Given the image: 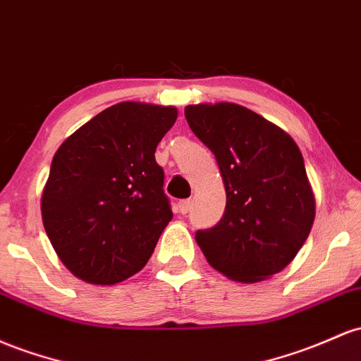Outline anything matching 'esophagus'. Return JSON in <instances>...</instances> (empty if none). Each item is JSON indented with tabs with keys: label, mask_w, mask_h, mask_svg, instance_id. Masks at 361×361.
I'll list each match as a JSON object with an SVG mask.
<instances>
[{
	"label": "esophagus",
	"mask_w": 361,
	"mask_h": 361,
	"mask_svg": "<svg viewBox=\"0 0 361 361\" xmlns=\"http://www.w3.org/2000/svg\"><path fill=\"white\" fill-rule=\"evenodd\" d=\"M178 209H180L181 214H188L190 209H192V200H190V199L180 200V202H178Z\"/></svg>",
	"instance_id": "esophagus-1"
}]
</instances>
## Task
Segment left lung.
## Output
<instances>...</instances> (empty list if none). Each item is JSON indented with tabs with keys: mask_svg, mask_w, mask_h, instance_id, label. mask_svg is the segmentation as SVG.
Instances as JSON below:
<instances>
[{
	"mask_svg": "<svg viewBox=\"0 0 361 361\" xmlns=\"http://www.w3.org/2000/svg\"><path fill=\"white\" fill-rule=\"evenodd\" d=\"M190 128L219 164L223 217L195 240L224 276L255 283L277 274L308 238L315 200L293 138L253 111L231 102L185 108Z\"/></svg>",
	"mask_w": 361,
	"mask_h": 361,
	"instance_id": "1",
	"label": "left lung"
}]
</instances>
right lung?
Segmentation results:
<instances>
[{
  "instance_id": "add662e5",
  "label": "right lung",
  "mask_w": 361,
  "mask_h": 361,
  "mask_svg": "<svg viewBox=\"0 0 361 361\" xmlns=\"http://www.w3.org/2000/svg\"><path fill=\"white\" fill-rule=\"evenodd\" d=\"M171 106L120 102L66 138L42 192V223L61 262L92 284L137 274L173 219L157 144Z\"/></svg>"
}]
</instances>
